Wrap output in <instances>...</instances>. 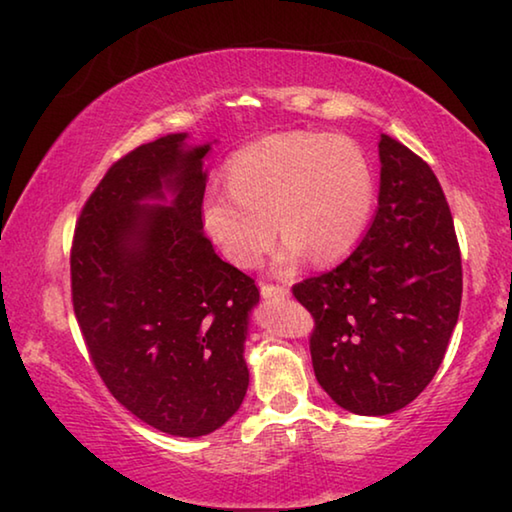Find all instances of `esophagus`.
Segmentation results:
<instances>
[{
    "instance_id": "1",
    "label": "esophagus",
    "mask_w": 512,
    "mask_h": 512,
    "mask_svg": "<svg viewBox=\"0 0 512 512\" xmlns=\"http://www.w3.org/2000/svg\"><path fill=\"white\" fill-rule=\"evenodd\" d=\"M262 296L264 298H271V300H284V298L289 296V289L284 287V284L262 282Z\"/></svg>"
}]
</instances>
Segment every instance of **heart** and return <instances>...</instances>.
I'll use <instances>...</instances> for the list:
<instances>
[{
	"label": "heart",
	"instance_id": "heart-1",
	"mask_svg": "<svg viewBox=\"0 0 512 512\" xmlns=\"http://www.w3.org/2000/svg\"><path fill=\"white\" fill-rule=\"evenodd\" d=\"M225 185L201 203L203 228L239 268H257L275 239L282 266L302 253L329 262L357 244L375 201V178L357 142L309 131L277 133L239 149L225 164ZM276 221L273 222L272 219Z\"/></svg>",
	"mask_w": 512,
	"mask_h": 512
}]
</instances>
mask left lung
Instances as JSON below:
<instances>
[{
    "label": "left lung",
    "instance_id": "obj_1",
    "mask_svg": "<svg viewBox=\"0 0 512 512\" xmlns=\"http://www.w3.org/2000/svg\"><path fill=\"white\" fill-rule=\"evenodd\" d=\"M379 207L350 257L293 284L314 318L318 384L345 411L388 415L436 375L461 311L463 266L436 173L381 135Z\"/></svg>",
    "mask_w": 512,
    "mask_h": 512
}]
</instances>
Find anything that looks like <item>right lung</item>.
<instances>
[{"mask_svg":"<svg viewBox=\"0 0 512 512\" xmlns=\"http://www.w3.org/2000/svg\"><path fill=\"white\" fill-rule=\"evenodd\" d=\"M185 135L137 146L112 164L76 221L72 305L94 370L135 418L171 436L219 429L244 402L255 280L205 237L203 158ZM177 194L169 208L144 197Z\"/></svg>","mask_w":512,"mask_h":512,"instance_id":"add662e5","label":"right lung"}]
</instances>
